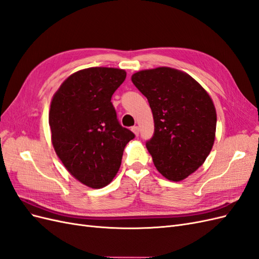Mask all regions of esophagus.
Wrapping results in <instances>:
<instances>
[{"label":"esophagus","instance_id":"1","mask_svg":"<svg viewBox=\"0 0 259 259\" xmlns=\"http://www.w3.org/2000/svg\"><path fill=\"white\" fill-rule=\"evenodd\" d=\"M132 131L134 132V134H135L136 136L139 135V127H138V126H133V127H132Z\"/></svg>","mask_w":259,"mask_h":259}]
</instances>
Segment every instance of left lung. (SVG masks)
I'll return each mask as SVG.
<instances>
[{
	"mask_svg": "<svg viewBox=\"0 0 259 259\" xmlns=\"http://www.w3.org/2000/svg\"><path fill=\"white\" fill-rule=\"evenodd\" d=\"M132 82L147 97L154 121L146 147L160 173L179 182L197 170L215 139L216 110L205 90L190 75L161 67L139 71Z\"/></svg>",
	"mask_w": 259,
	"mask_h": 259,
	"instance_id": "left-lung-1",
	"label": "left lung"
}]
</instances>
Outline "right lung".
Instances as JSON below:
<instances>
[{
  "instance_id": "add662e5",
  "label": "right lung",
  "mask_w": 259,
  "mask_h": 259,
  "mask_svg": "<svg viewBox=\"0 0 259 259\" xmlns=\"http://www.w3.org/2000/svg\"><path fill=\"white\" fill-rule=\"evenodd\" d=\"M125 77L121 69H84L70 75L52 100L49 121L55 151L70 174L91 188L111 183L125 146L135 138L120 124L111 103Z\"/></svg>"
}]
</instances>
